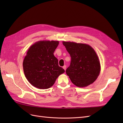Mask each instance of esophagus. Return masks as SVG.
Masks as SVG:
<instances>
[{
	"label": "esophagus",
	"instance_id": "1",
	"mask_svg": "<svg viewBox=\"0 0 123 123\" xmlns=\"http://www.w3.org/2000/svg\"><path fill=\"white\" fill-rule=\"evenodd\" d=\"M62 68L64 69L65 70H66V66L65 65V66H63V67H62Z\"/></svg>",
	"mask_w": 123,
	"mask_h": 123
}]
</instances>
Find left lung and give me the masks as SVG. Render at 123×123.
<instances>
[{
    "label": "left lung",
    "instance_id": "left-lung-1",
    "mask_svg": "<svg viewBox=\"0 0 123 123\" xmlns=\"http://www.w3.org/2000/svg\"><path fill=\"white\" fill-rule=\"evenodd\" d=\"M71 58L66 72L72 83L79 87L92 84L100 71L98 57L94 50L88 44L63 42Z\"/></svg>",
    "mask_w": 123,
    "mask_h": 123
}]
</instances>
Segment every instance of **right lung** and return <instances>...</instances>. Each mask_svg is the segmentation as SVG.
I'll list each match as a JSON object with an SVG mask.
<instances>
[{
  "mask_svg": "<svg viewBox=\"0 0 123 123\" xmlns=\"http://www.w3.org/2000/svg\"><path fill=\"white\" fill-rule=\"evenodd\" d=\"M58 44V41H39L29 48L23 62V69L26 79L34 87L49 88L59 75L65 72L53 54Z\"/></svg>",
  "mask_w": 123,
  "mask_h": 123,
  "instance_id": "1",
  "label": "right lung"
}]
</instances>
